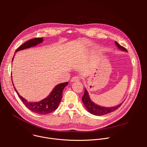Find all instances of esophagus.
I'll return each mask as SVG.
<instances>
[{"label":"esophagus","instance_id":"esophagus-1","mask_svg":"<svg viewBox=\"0 0 147 147\" xmlns=\"http://www.w3.org/2000/svg\"><path fill=\"white\" fill-rule=\"evenodd\" d=\"M80 80V77L78 76H74L71 79V81L73 82V81H79Z\"/></svg>","mask_w":147,"mask_h":147}]
</instances>
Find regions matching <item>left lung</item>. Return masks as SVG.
I'll return each mask as SVG.
<instances>
[{
	"instance_id": "obj_1",
	"label": "left lung",
	"mask_w": 147,
	"mask_h": 147,
	"mask_svg": "<svg viewBox=\"0 0 147 147\" xmlns=\"http://www.w3.org/2000/svg\"><path fill=\"white\" fill-rule=\"evenodd\" d=\"M115 44H116L117 47L123 50V51H127V49H125L124 47L121 46L120 45H119L116 41H115ZM82 102L84 104L85 107H86V108L87 109L88 111L91 113V114H93L94 115H96V116H100V115H107L108 113H109L112 112H113L115 111H116V109H117L120 106L121 104L119 105L118 106L115 107H112V108H105V107H99L97 105L95 104L94 102H92L88 95V93L86 89H85L84 90V95L82 97Z\"/></svg>"
}]
</instances>
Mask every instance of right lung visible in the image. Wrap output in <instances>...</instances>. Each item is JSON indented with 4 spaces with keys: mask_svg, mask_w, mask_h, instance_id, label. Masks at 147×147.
<instances>
[{
    "mask_svg": "<svg viewBox=\"0 0 147 147\" xmlns=\"http://www.w3.org/2000/svg\"><path fill=\"white\" fill-rule=\"evenodd\" d=\"M43 41L42 38H36L30 39L23 45L19 47L16 52L25 49L27 48L34 47L38 44L42 42ZM13 59V57L12 60ZM68 82L61 83L60 84L56 86L53 91L51 92L50 95L44 99L38 102H29L26 99L23 98L22 96L20 95L18 92L17 91L16 89L14 88L16 92H17L18 97L22 99L23 102L26 107L31 111L39 114V115H46L50 113L58 108L60 102L62 98V92L64 88L68 85Z\"/></svg>",
    "mask_w": 147,
    "mask_h": 147,
    "instance_id": "add662e5",
    "label": "right lung"
}]
</instances>
